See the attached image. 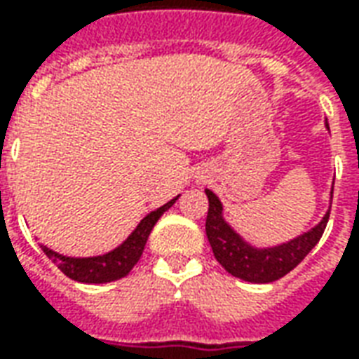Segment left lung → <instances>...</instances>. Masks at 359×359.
<instances>
[{"label":"left lung","instance_id":"1","mask_svg":"<svg viewBox=\"0 0 359 359\" xmlns=\"http://www.w3.org/2000/svg\"><path fill=\"white\" fill-rule=\"evenodd\" d=\"M325 126L329 128V125ZM205 196L210 200L205 234L213 250V256L233 277L248 280V283H257V285L273 283L277 278L285 277L286 273H290L300 264L323 236L329 213H331V208H329L323 219L313 229H309L308 233L300 234L292 241L273 246V248H256L226 223L223 217V203L217 196L208 188H205Z\"/></svg>","mask_w":359,"mask_h":359}]
</instances>
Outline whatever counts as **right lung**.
Wrapping results in <instances>:
<instances>
[{"label": "right lung", "mask_w": 359, "mask_h": 359, "mask_svg": "<svg viewBox=\"0 0 359 359\" xmlns=\"http://www.w3.org/2000/svg\"><path fill=\"white\" fill-rule=\"evenodd\" d=\"M177 200H179V196L172 198L171 202H167L161 208H157L156 211L148 213L121 246L111 250L107 254H103V256L69 257L61 256V254L53 252L48 246H42L43 254L50 257L51 262L57 265L67 277L73 278V280H79V283L103 285V283H111V280L126 277L134 265L138 264L142 252H144V246L148 242L149 233H151V229L157 223V219L161 217Z\"/></svg>", "instance_id": "add662e5"}]
</instances>
